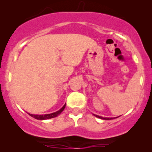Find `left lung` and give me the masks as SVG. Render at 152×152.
I'll return each mask as SVG.
<instances>
[{
  "instance_id": "1",
  "label": "left lung",
  "mask_w": 152,
  "mask_h": 152,
  "mask_svg": "<svg viewBox=\"0 0 152 152\" xmlns=\"http://www.w3.org/2000/svg\"><path fill=\"white\" fill-rule=\"evenodd\" d=\"M94 116H96V117H98V118H102V119H104V120H110V119H112L113 118H104V117H102V116H97V115H95V114H94Z\"/></svg>"
}]
</instances>
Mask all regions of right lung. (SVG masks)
I'll list each match as a JSON object with an SVG mask.
<instances>
[{
    "label": "right lung",
    "mask_w": 152,
    "mask_h": 152,
    "mask_svg": "<svg viewBox=\"0 0 152 152\" xmlns=\"http://www.w3.org/2000/svg\"><path fill=\"white\" fill-rule=\"evenodd\" d=\"M65 107H66V104H64V106H63L61 109H59L58 111H56V112L51 113V114H41V115H39V114H28L30 115L31 116H32V117L36 118V119L46 120V119H48V118H54V117H56V116H58V115L60 114L63 111H64V109H65Z\"/></svg>",
    "instance_id": "1"
}]
</instances>
